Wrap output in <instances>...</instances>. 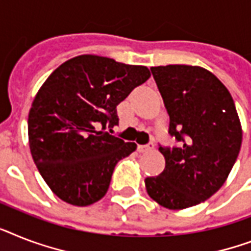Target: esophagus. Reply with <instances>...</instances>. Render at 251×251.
I'll return each instance as SVG.
<instances>
[{
  "mask_svg": "<svg viewBox=\"0 0 251 251\" xmlns=\"http://www.w3.org/2000/svg\"><path fill=\"white\" fill-rule=\"evenodd\" d=\"M154 148V144L151 142V143L148 144H144V146H139L138 147V150H139V152H148V151H152Z\"/></svg>",
  "mask_w": 251,
  "mask_h": 251,
  "instance_id": "1",
  "label": "esophagus"
}]
</instances>
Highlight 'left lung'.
Wrapping results in <instances>:
<instances>
[{
	"label": "left lung",
	"instance_id": "8db88e82",
	"mask_svg": "<svg viewBox=\"0 0 251 251\" xmlns=\"http://www.w3.org/2000/svg\"><path fill=\"white\" fill-rule=\"evenodd\" d=\"M151 72L170 117L169 134L179 146L158 148L164 172L144 183L158 205L182 210L225 184L241 148V124L229 91L207 69L170 64Z\"/></svg>",
	"mask_w": 251,
	"mask_h": 251
}]
</instances>
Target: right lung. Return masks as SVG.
<instances>
[{
	"mask_svg": "<svg viewBox=\"0 0 251 251\" xmlns=\"http://www.w3.org/2000/svg\"><path fill=\"white\" fill-rule=\"evenodd\" d=\"M150 77L144 66L86 54L63 63L41 86L28 115L30 153L64 202L87 206L104 197L116 164L136 150L105 126L119 124L117 105Z\"/></svg>",
	"mask_w": 251,
	"mask_h": 251,
	"instance_id": "right-lung-1",
	"label": "right lung"
}]
</instances>
